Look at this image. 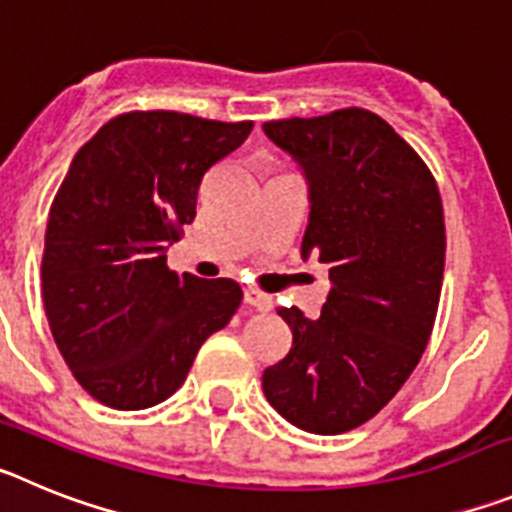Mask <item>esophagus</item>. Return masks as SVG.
Segmentation results:
<instances>
[{"label":"esophagus","instance_id":"esophagus-1","mask_svg":"<svg viewBox=\"0 0 512 512\" xmlns=\"http://www.w3.org/2000/svg\"><path fill=\"white\" fill-rule=\"evenodd\" d=\"M243 302L251 307H256L259 312H269L271 307H274L271 295H264V292H259V289H253V287H248L246 292H243Z\"/></svg>","mask_w":512,"mask_h":512}]
</instances>
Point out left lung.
Returning a JSON list of instances; mask_svg holds the SVG:
<instances>
[{"mask_svg":"<svg viewBox=\"0 0 512 512\" xmlns=\"http://www.w3.org/2000/svg\"><path fill=\"white\" fill-rule=\"evenodd\" d=\"M305 174L310 217L302 259L330 271L320 318L279 315L292 348L261 377L282 418L336 436L397 395L431 338L446 259L436 179L379 115L359 107L264 122Z\"/></svg>","mask_w":512,"mask_h":512,"instance_id":"1","label":"left lung"}]
</instances>
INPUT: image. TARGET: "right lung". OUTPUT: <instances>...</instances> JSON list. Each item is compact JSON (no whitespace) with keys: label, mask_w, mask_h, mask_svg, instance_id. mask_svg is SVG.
Segmentation results:
<instances>
[{"label":"right lung","mask_w":512,"mask_h":512,"mask_svg":"<svg viewBox=\"0 0 512 512\" xmlns=\"http://www.w3.org/2000/svg\"><path fill=\"white\" fill-rule=\"evenodd\" d=\"M251 128L128 112L71 161L45 228L43 305L76 382L107 408L143 410L174 395L241 305L233 279L176 274L166 248L197 215L202 176Z\"/></svg>","instance_id":"1"}]
</instances>
